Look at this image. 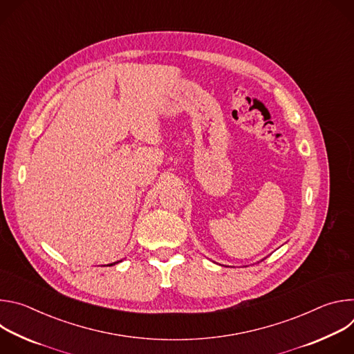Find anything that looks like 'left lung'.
<instances>
[{"instance_id":"1","label":"left lung","mask_w":354,"mask_h":354,"mask_svg":"<svg viewBox=\"0 0 354 354\" xmlns=\"http://www.w3.org/2000/svg\"><path fill=\"white\" fill-rule=\"evenodd\" d=\"M262 261H263V259H262Z\"/></svg>"}]
</instances>
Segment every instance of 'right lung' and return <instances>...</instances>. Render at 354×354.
<instances>
[{
    "instance_id": "obj_1",
    "label": "right lung",
    "mask_w": 354,
    "mask_h": 354,
    "mask_svg": "<svg viewBox=\"0 0 354 354\" xmlns=\"http://www.w3.org/2000/svg\"><path fill=\"white\" fill-rule=\"evenodd\" d=\"M115 263H118V262H115ZM115 263H111V265H108V266H113V265H115Z\"/></svg>"
}]
</instances>
